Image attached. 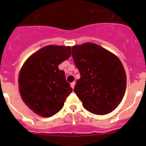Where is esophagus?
<instances>
[{
	"label": "esophagus",
	"instance_id": "esophagus-1",
	"mask_svg": "<svg viewBox=\"0 0 146 146\" xmlns=\"http://www.w3.org/2000/svg\"><path fill=\"white\" fill-rule=\"evenodd\" d=\"M74 86H75V82H72V83H71V87H72V88H74Z\"/></svg>",
	"mask_w": 146,
	"mask_h": 146
}]
</instances>
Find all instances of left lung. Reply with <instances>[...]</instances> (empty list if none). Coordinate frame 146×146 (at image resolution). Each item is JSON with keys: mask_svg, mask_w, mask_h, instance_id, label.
Listing matches in <instances>:
<instances>
[{"mask_svg": "<svg viewBox=\"0 0 146 146\" xmlns=\"http://www.w3.org/2000/svg\"><path fill=\"white\" fill-rule=\"evenodd\" d=\"M72 48V58L79 69L74 91L90 113L106 115L118 107L126 88L123 64L116 55L96 44L87 42Z\"/></svg>", "mask_w": 146, "mask_h": 146, "instance_id": "obj_1", "label": "left lung"}]
</instances>
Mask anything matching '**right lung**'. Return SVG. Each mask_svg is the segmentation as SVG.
Here are the masks:
<instances>
[{"mask_svg": "<svg viewBox=\"0 0 146 146\" xmlns=\"http://www.w3.org/2000/svg\"><path fill=\"white\" fill-rule=\"evenodd\" d=\"M71 55V47L48 45L31 55L22 66L19 91L23 102L36 114L51 117L64 107L72 88L58 65Z\"/></svg>", "mask_w": 146, "mask_h": 146, "instance_id": "obj_1", "label": "right lung"}]
</instances>
